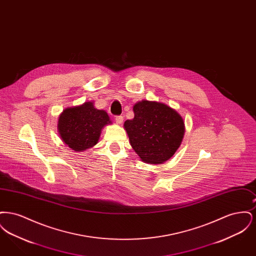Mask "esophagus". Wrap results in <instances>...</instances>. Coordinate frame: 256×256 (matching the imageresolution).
Listing matches in <instances>:
<instances>
[{
    "label": "esophagus",
    "instance_id": "obj_1",
    "mask_svg": "<svg viewBox=\"0 0 256 256\" xmlns=\"http://www.w3.org/2000/svg\"><path fill=\"white\" fill-rule=\"evenodd\" d=\"M115 122L118 124H121L124 122V117L122 116H116L115 117Z\"/></svg>",
    "mask_w": 256,
    "mask_h": 256
}]
</instances>
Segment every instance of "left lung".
<instances>
[{
	"label": "left lung",
	"instance_id": "obj_1",
	"mask_svg": "<svg viewBox=\"0 0 256 256\" xmlns=\"http://www.w3.org/2000/svg\"><path fill=\"white\" fill-rule=\"evenodd\" d=\"M134 118L124 126L130 143L142 161L161 164L170 159L182 141V117L158 102L141 100L134 106Z\"/></svg>",
	"mask_w": 256,
	"mask_h": 256
}]
</instances>
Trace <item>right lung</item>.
I'll return each instance as SVG.
<instances>
[{
	"instance_id": "right-lung-1",
	"label": "right lung",
	"mask_w": 256,
	"mask_h": 256,
	"mask_svg": "<svg viewBox=\"0 0 256 256\" xmlns=\"http://www.w3.org/2000/svg\"><path fill=\"white\" fill-rule=\"evenodd\" d=\"M110 122L104 110H97L92 102H86L63 110L58 128L66 145L74 152H84L97 144L102 128Z\"/></svg>"
}]
</instances>
